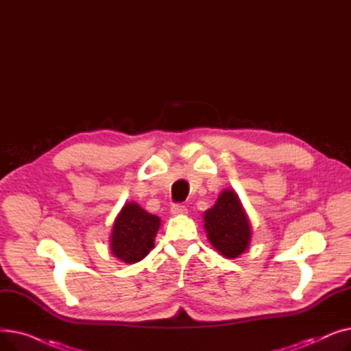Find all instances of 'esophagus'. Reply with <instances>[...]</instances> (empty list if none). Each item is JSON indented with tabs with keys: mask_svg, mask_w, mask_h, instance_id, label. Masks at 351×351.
I'll list each match as a JSON object with an SVG mask.
<instances>
[{
	"mask_svg": "<svg viewBox=\"0 0 351 351\" xmlns=\"http://www.w3.org/2000/svg\"><path fill=\"white\" fill-rule=\"evenodd\" d=\"M171 213L175 215V216H178V215H186V213H188V208L183 206V205L176 204V205H173V206L171 208Z\"/></svg>",
	"mask_w": 351,
	"mask_h": 351,
	"instance_id": "34e87169",
	"label": "esophagus"
}]
</instances>
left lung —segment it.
<instances>
[{"mask_svg": "<svg viewBox=\"0 0 351 351\" xmlns=\"http://www.w3.org/2000/svg\"><path fill=\"white\" fill-rule=\"evenodd\" d=\"M205 229L213 247L230 259L247 249L252 236L250 223L233 191H223L215 206L205 212Z\"/></svg>", "mask_w": 351, "mask_h": 351, "instance_id": "obj_1", "label": "left lung"}]
</instances>
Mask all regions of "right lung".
Returning <instances> with one entry per match:
<instances>
[{
    "instance_id": "right-lung-1",
    "label": "right lung",
    "mask_w": 351,
    "mask_h": 351,
    "mask_svg": "<svg viewBox=\"0 0 351 351\" xmlns=\"http://www.w3.org/2000/svg\"><path fill=\"white\" fill-rule=\"evenodd\" d=\"M159 226L158 216L129 202L115 220L110 236V250L122 262L136 263L154 249Z\"/></svg>"
}]
</instances>
